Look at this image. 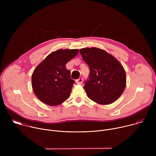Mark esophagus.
<instances>
[{
    "mask_svg": "<svg viewBox=\"0 0 156 156\" xmlns=\"http://www.w3.org/2000/svg\"><path fill=\"white\" fill-rule=\"evenodd\" d=\"M83 81V79L82 78H79V79H78V80H76V84H82Z\"/></svg>",
    "mask_w": 156,
    "mask_h": 156,
    "instance_id": "34e87169",
    "label": "esophagus"
}]
</instances>
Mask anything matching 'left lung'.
<instances>
[{"instance_id":"1","label":"left lung","mask_w":156,"mask_h":156,"mask_svg":"<svg viewBox=\"0 0 156 156\" xmlns=\"http://www.w3.org/2000/svg\"><path fill=\"white\" fill-rule=\"evenodd\" d=\"M80 52L90 68L89 78L84 82L87 97L103 105L117 100L126 86V74L121 63L98 48H83Z\"/></svg>"}]
</instances>
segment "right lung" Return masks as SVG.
<instances>
[{
	"instance_id": "obj_1",
	"label": "right lung",
	"mask_w": 156,
	"mask_h": 156,
	"mask_svg": "<svg viewBox=\"0 0 156 156\" xmlns=\"http://www.w3.org/2000/svg\"><path fill=\"white\" fill-rule=\"evenodd\" d=\"M78 53V49H60L50 54L34 70L32 87L37 98L49 105H58L67 99L75 80L66 64Z\"/></svg>"
}]
</instances>
